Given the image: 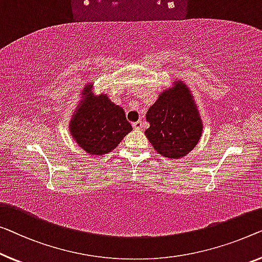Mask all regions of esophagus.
<instances>
[{
  "label": "esophagus",
  "instance_id": "obj_1",
  "mask_svg": "<svg viewBox=\"0 0 262 262\" xmlns=\"http://www.w3.org/2000/svg\"><path fill=\"white\" fill-rule=\"evenodd\" d=\"M142 124H143L142 121L139 120V121H136V122L133 123V127H134V129L139 130V129H141V128H142Z\"/></svg>",
  "mask_w": 262,
  "mask_h": 262
}]
</instances>
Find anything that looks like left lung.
<instances>
[{
  "label": "left lung",
  "mask_w": 262,
  "mask_h": 262,
  "mask_svg": "<svg viewBox=\"0 0 262 262\" xmlns=\"http://www.w3.org/2000/svg\"><path fill=\"white\" fill-rule=\"evenodd\" d=\"M149 128L144 134L159 154L183 158L194 149L202 134V121L189 88L175 81L160 94L146 114Z\"/></svg>",
  "instance_id": "left-lung-1"
}]
</instances>
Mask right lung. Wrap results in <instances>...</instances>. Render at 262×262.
I'll return each mask as SVG.
<instances>
[{
	"label": "right lung",
	"instance_id": "1",
	"mask_svg": "<svg viewBox=\"0 0 262 262\" xmlns=\"http://www.w3.org/2000/svg\"><path fill=\"white\" fill-rule=\"evenodd\" d=\"M93 83L85 84L83 100L74 112L69 132L88 155H104L119 146L133 127L124 111L113 103L106 94L94 95Z\"/></svg>",
	"mask_w": 262,
	"mask_h": 262
}]
</instances>
